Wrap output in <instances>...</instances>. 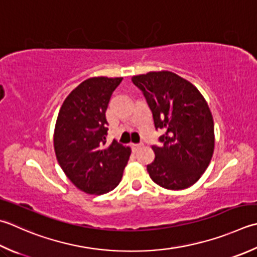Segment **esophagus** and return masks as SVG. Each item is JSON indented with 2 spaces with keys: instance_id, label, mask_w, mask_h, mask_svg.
Here are the masks:
<instances>
[{
  "instance_id": "obj_1",
  "label": "esophagus",
  "mask_w": 257,
  "mask_h": 257,
  "mask_svg": "<svg viewBox=\"0 0 257 257\" xmlns=\"http://www.w3.org/2000/svg\"><path fill=\"white\" fill-rule=\"evenodd\" d=\"M132 146H133V148H134L135 150H138V149L142 148L144 145H143V144H133Z\"/></svg>"
}]
</instances>
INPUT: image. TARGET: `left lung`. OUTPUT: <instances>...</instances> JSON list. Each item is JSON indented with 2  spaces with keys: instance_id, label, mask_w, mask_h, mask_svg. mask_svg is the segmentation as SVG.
<instances>
[{
  "instance_id": "left-lung-1",
  "label": "left lung",
  "mask_w": 257,
  "mask_h": 257,
  "mask_svg": "<svg viewBox=\"0 0 257 257\" xmlns=\"http://www.w3.org/2000/svg\"><path fill=\"white\" fill-rule=\"evenodd\" d=\"M153 112L156 129L165 132L153 146L150 178L166 189H184L200 178L214 153V121L207 102L187 80L169 71L135 75Z\"/></svg>"
}]
</instances>
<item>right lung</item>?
<instances>
[{
	"label": "right lung",
	"mask_w": 257,
	"mask_h": 257,
	"mask_svg": "<svg viewBox=\"0 0 257 257\" xmlns=\"http://www.w3.org/2000/svg\"><path fill=\"white\" fill-rule=\"evenodd\" d=\"M122 78H90L64 100L54 129V150L67 177L87 194L112 190L122 178L130 149L113 140L105 146V110Z\"/></svg>",
	"instance_id": "obj_1"
}]
</instances>
